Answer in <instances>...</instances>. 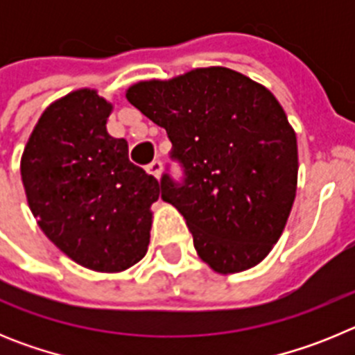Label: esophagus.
<instances>
[{"label":"esophagus","mask_w":355,"mask_h":355,"mask_svg":"<svg viewBox=\"0 0 355 355\" xmlns=\"http://www.w3.org/2000/svg\"><path fill=\"white\" fill-rule=\"evenodd\" d=\"M147 172L155 175V178H159V174H162V162H159V159L150 162L149 165H147Z\"/></svg>","instance_id":"esophagus-1"}]
</instances>
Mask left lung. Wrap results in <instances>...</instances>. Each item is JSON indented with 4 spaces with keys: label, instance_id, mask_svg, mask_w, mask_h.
Listing matches in <instances>:
<instances>
[{
    "label": "left lung",
    "instance_id": "obj_1",
    "mask_svg": "<svg viewBox=\"0 0 355 355\" xmlns=\"http://www.w3.org/2000/svg\"><path fill=\"white\" fill-rule=\"evenodd\" d=\"M128 101L165 128L183 181L162 199L184 216L199 258L218 274L258 265L279 240L297 190V137L270 90L225 67L140 81Z\"/></svg>",
    "mask_w": 355,
    "mask_h": 355
}]
</instances>
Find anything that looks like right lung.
Returning <instances> with one entry per match:
<instances>
[{"label":"right lung","mask_w":355,"mask_h":355,"mask_svg":"<svg viewBox=\"0 0 355 355\" xmlns=\"http://www.w3.org/2000/svg\"><path fill=\"white\" fill-rule=\"evenodd\" d=\"M112 105L96 90L53 103L37 122L21 178L44 234L78 265L121 272L149 245L155 175L130 162L128 142L106 131Z\"/></svg>","instance_id":"add662e5"}]
</instances>
